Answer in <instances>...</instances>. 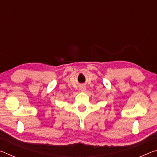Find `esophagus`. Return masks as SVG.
<instances>
[{
    "label": "esophagus",
    "mask_w": 157,
    "mask_h": 157,
    "mask_svg": "<svg viewBox=\"0 0 157 157\" xmlns=\"http://www.w3.org/2000/svg\"><path fill=\"white\" fill-rule=\"evenodd\" d=\"M79 89H80V91H84L85 90H86V86H82L80 88H79Z\"/></svg>",
    "instance_id": "esophagus-1"
}]
</instances>
